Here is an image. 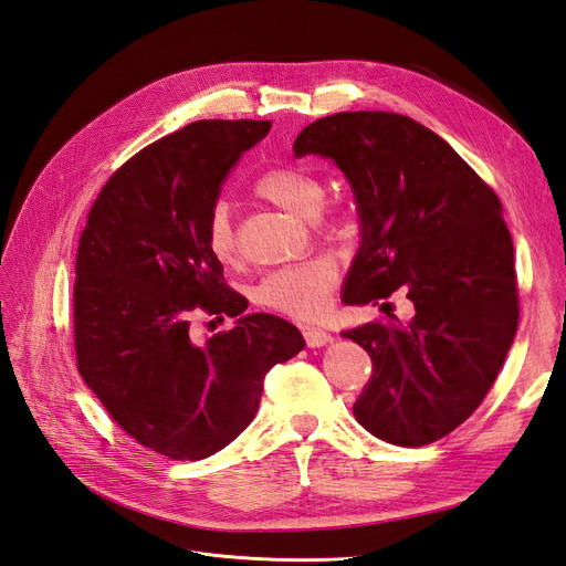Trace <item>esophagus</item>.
Instances as JSON below:
<instances>
[{"mask_svg":"<svg viewBox=\"0 0 566 566\" xmlns=\"http://www.w3.org/2000/svg\"><path fill=\"white\" fill-rule=\"evenodd\" d=\"M302 335H304L306 347H312V349L325 347V345H328V342H333L331 333H325V331H321V328H304Z\"/></svg>","mask_w":566,"mask_h":566,"instance_id":"34e87169","label":"esophagus"}]
</instances>
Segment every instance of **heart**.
<instances>
[{
    "label": "heart",
    "instance_id": "b5f03b06",
    "mask_svg": "<svg viewBox=\"0 0 566 566\" xmlns=\"http://www.w3.org/2000/svg\"><path fill=\"white\" fill-rule=\"evenodd\" d=\"M252 188L260 198L300 217H316L325 200L323 181L297 167H271L256 177ZM335 229V217L323 221V231ZM205 243L217 262L233 264L238 260V241L227 202H214L210 208L208 221H205ZM335 283V264L325 256H312V260L269 271L256 285V302L276 314L310 321L325 310Z\"/></svg>",
    "mask_w": 566,
    "mask_h": 566
}]
</instances>
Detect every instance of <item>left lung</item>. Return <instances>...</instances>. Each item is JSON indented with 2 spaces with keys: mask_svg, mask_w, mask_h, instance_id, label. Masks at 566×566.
Masks as SVG:
<instances>
[{
  "mask_svg": "<svg viewBox=\"0 0 566 566\" xmlns=\"http://www.w3.org/2000/svg\"><path fill=\"white\" fill-rule=\"evenodd\" d=\"M293 150L333 158L354 188L361 248L345 302L378 304L399 290L416 306L406 325L387 314L342 333L373 361L356 420L397 447L447 437L484 401L517 333L515 250L499 196L439 134L399 113L321 117Z\"/></svg>",
  "mask_w": 566,
  "mask_h": 566,
  "instance_id": "1",
  "label": "left lung"
}]
</instances>
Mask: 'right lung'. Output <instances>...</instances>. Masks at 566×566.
I'll return each instance as SVG.
<instances>
[{"label": "right lung", "mask_w": 566, "mask_h": 566, "mask_svg": "<svg viewBox=\"0 0 566 566\" xmlns=\"http://www.w3.org/2000/svg\"><path fill=\"white\" fill-rule=\"evenodd\" d=\"M269 119H198L142 148L101 188L75 260L77 370L142 447L202 460L252 422L266 373L302 352L293 323L250 314L196 345L191 318L241 316L205 243L219 186Z\"/></svg>", "instance_id": "right-lung-1"}]
</instances>
